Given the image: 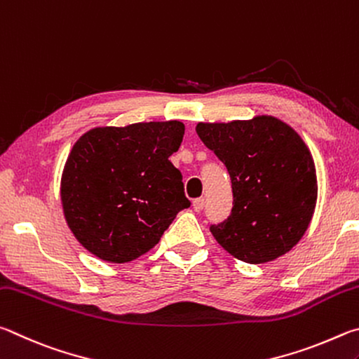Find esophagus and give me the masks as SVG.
I'll list each match as a JSON object with an SVG mask.
<instances>
[{
    "label": "esophagus",
    "instance_id": "34e87169",
    "mask_svg": "<svg viewBox=\"0 0 359 359\" xmlns=\"http://www.w3.org/2000/svg\"><path fill=\"white\" fill-rule=\"evenodd\" d=\"M203 206H205V198H203V197L196 198V200H194V202H192V208L196 210L197 212L202 211V210H203Z\"/></svg>",
    "mask_w": 359,
    "mask_h": 359
}]
</instances>
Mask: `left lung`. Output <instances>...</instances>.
I'll return each mask as SVG.
<instances>
[{
  "mask_svg": "<svg viewBox=\"0 0 359 359\" xmlns=\"http://www.w3.org/2000/svg\"><path fill=\"white\" fill-rule=\"evenodd\" d=\"M196 130L231 180L230 216L210 227L216 241L252 265L276 260L297 246L317 203L316 165L303 138L266 115L198 123Z\"/></svg>",
  "mask_w": 359,
  "mask_h": 359,
  "instance_id": "obj_1",
  "label": "left lung"
}]
</instances>
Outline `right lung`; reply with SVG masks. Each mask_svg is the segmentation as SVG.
Returning <instances> with one entry per match:
<instances>
[{
  "mask_svg": "<svg viewBox=\"0 0 359 359\" xmlns=\"http://www.w3.org/2000/svg\"><path fill=\"white\" fill-rule=\"evenodd\" d=\"M184 135L180 121L96 128L81 135L61 178L74 236L100 260L126 263L148 252L189 208L181 172L168 157Z\"/></svg>",
  "mask_w": 359,
  "mask_h": 359,
  "instance_id": "1",
  "label": "right lung"
}]
</instances>
